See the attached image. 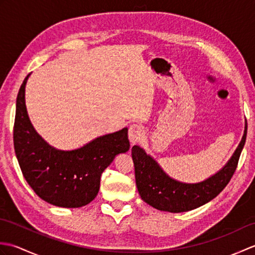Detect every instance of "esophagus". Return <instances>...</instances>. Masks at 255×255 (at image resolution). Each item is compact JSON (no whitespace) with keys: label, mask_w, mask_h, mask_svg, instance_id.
<instances>
[{"label":"esophagus","mask_w":255,"mask_h":255,"mask_svg":"<svg viewBox=\"0 0 255 255\" xmlns=\"http://www.w3.org/2000/svg\"><path fill=\"white\" fill-rule=\"evenodd\" d=\"M143 128L140 126V125L137 124H132L130 127H129V132H128V137L130 142L132 144L137 143L138 141H140V139L143 137Z\"/></svg>","instance_id":"1"}]
</instances>
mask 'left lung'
Listing matches in <instances>:
<instances>
[{"label":"left lung","mask_w":255,"mask_h":255,"mask_svg":"<svg viewBox=\"0 0 255 255\" xmlns=\"http://www.w3.org/2000/svg\"><path fill=\"white\" fill-rule=\"evenodd\" d=\"M247 130L248 125L246 123L245 134L228 163L215 175L195 184L173 180L165 174L155 160L144 152L143 149L133 145L131 155L140 196L152 207L170 213H184L210 202L227 186L234 175L246 143Z\"/></svg>","instance_id":"left-lung-1"}]
</instances>
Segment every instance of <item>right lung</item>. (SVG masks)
Returning <instances> with one entry per match:
<instances>
[{
	"instance_id": "add662e5",
	"label": "right lung",
	"mask_w": 255,
	"mask_h": 255,
	"mask_svg": "<svg viewBox=\"0 0 255 255\" xmlns=\"http://www.w3.org/2000/svg\"><path fill=\"white\" fill-rule=\"evenodd\" d=\"M25 78L16 100L14 149L21 173L45 202L58 207L88 205L100 191L101 175L118 153L130 148L128 129L105 134L82 148L63 151L48 144L32 127L25 105Z\"/></svg>"
}]
</instances>
